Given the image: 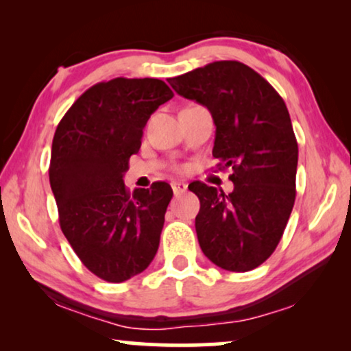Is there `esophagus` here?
I'll return each mask as SVG.
<instances>
[{
  "instance_id": "1",
  "label": "esophagus",
  "mask_w": 351,
  "mask_h": 351,
  "mask_svg": "<svg viewBox=\"0 0 351 351\" xmlns=\"http://www.w3.org/2000/svg\"><path fill=\"white\" fill-rule=\"evenodd\" d=\"M171 186H172V191H174V195H182L186 191V184H184V182H172Z\"/></svg>"
}]
</instances>
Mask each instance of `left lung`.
Wrapping results in <instances>:
<instances>
[{"label":"left lung","instance_id":"8db88e82","mask_svg":"<svg viewBox=\"0 0 351 351\" xmlns=\"http://www.w3.org/2000/svg\"><path fill=\"white\" fill-rule=\"evenodd\" d=\"M167 81L209 110L213 156L219 169L232 171V193L203 182L191 190L201 204L195 219L201 251L223 270H254L276 249L295 201L299 147L285 100L237 60L213 62Z\"/></svg>","mask_w":351,"mask_h":351}]
</instances>
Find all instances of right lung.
<instances>
[{
	"instance_id": "obj_1",
	"label": "right lung",
	"mask_w": 351,
	"mask_h": 351,
	"mask_svg": "<svg viewBox=\"0 0 351 351\" xmlns=\"http://www.w3.org/2000/svg\"><path fill=\"white\" fill-rule=\"evenodd\" d=\"M174 97L165 81L114 78L94 84L60 119L49 182L65 238L100 280L123 282L150 265L172 189L155 182L129 191V158L150 114Z\"/></svg>"
}]
</instances>
